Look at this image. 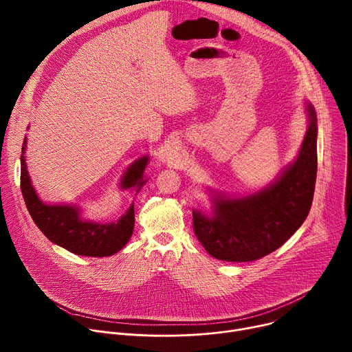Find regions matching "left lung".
Here are the masks:
<instances>
[{"label":"left lung","instance_id":"obj_1","mask_svg":"<svg viewBox=\"0 0 352 352\" xmlns=\"http://www.w3.org/2000/svg\"><path fill=\"white\" fill-rule=\"evenodd\" d=\"M309 118L299 155L267 188L245 197L213 199V214L193 212V231L209 255L226 262H252L278 249L308 217L318 171V120Z\"/></svg>","mask_w":352,"mask_h":352}]
</instances>
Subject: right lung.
<instances>
[{"label":"right lung","mask_w":352,"mask_h":352,"mask_svg":"<svg viewBox=\"0 0 352 352\" xmlns=\"http://www.w3.org/2000/svg\"><path fill=\"white\" fill-rule=\"evenodd\" d=\"M26 138L22 144L21 156V190L26 208L40 231L52 242L68 249L80 256L104 258L121 250L133 232L135 212L133 205L114 223H94L80 217V210L75 206L43 204L32 186L25 160ZM148 163V156H143L129 166L122 177L121 188H138L144 185L143 171Z\"/></svg>","instance_id":"add662e5"}]
</instances>
